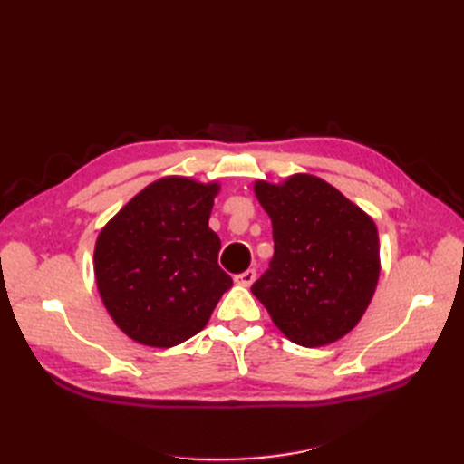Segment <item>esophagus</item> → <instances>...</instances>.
<instances>
[{
  "mask_svg": "<svg viewBox=\"0 0 464 464\" xmlns=\"http://www.w3.org/2000/svg\"><path fill=\"white\" fill-rule=\"evenodd\" d=\"M256 276H257V273L254 269H247V271H244L240 275H236L234 276V283L240 285V286H251V285H254Z\"/></svg>",
  "mask_w": 464,
  "mask_h": 464,
  "instance_id": "1",
  "label": "esophagus"
}]
</instances>
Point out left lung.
<instances>
[{"label": "left lung", "mask_w": 464, "mask_h": 464, "mask_svg": "<svg viewBox=\"0 0 464 464\" xmlns=\"http://www.w3.org/2000/svg\"><path fill=\"white\" fill-rule=\"evenodd\" d=\"M254 191L275 240L254 296L292 343L317 348L343 339L368 310L382 269L373 218L312 174L257 179Z\"/></svg>", "instance_id": "8db88e82"}]
</instances>
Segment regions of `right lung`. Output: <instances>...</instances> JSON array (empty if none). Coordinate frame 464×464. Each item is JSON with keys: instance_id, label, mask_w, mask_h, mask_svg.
Wrapping results in <instances>:
<instances>
[{"instance_id": "1", "label": "right lung", "mask_w": 464, "mask_h": 464, "mask_svg": "<svg viewBox=\"0 0 464 464\" xmlns=\"http://www.w3.org/2000/svg\"><path fill=\"white\" fill-rule=\"evenodd\" d=\"M220 191L184 176L152 181L96 237V288L116 325L154 348L198 334L232 278L208 217Z\"/></svg>"}]
</instances>
